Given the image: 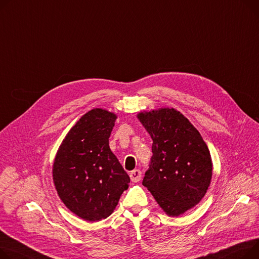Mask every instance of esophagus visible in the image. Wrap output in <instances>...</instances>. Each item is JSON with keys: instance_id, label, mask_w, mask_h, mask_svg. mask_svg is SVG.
Returning a JSON list of instances; mask_svg holds the SVG:
<instances>
[{"instance_id": "34e87169", "label": "esophagus", "mask_w": 259, "mask_h": 259, "mask_svg": "<svg viewBox=\"0 0 259 259\" xmlns=\"http://www.w3.org/2000/svg\"><path fill=\"white\" fill-rule=\"evenodd\" d=\"M130 178L133 182H139L142 179V171L140 169H134L130 173Z\"/></svg>"}]
</instances>
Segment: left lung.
Returning a JSON list of instances; mask_svg holds the SVG:
<instances>
[{"label":"left lung","mask_w":259,"mask_h":259,"mask_svg":"<svg viewBox=\"0 0 259 259\" xmlns=\"http://www.w3.org/2000/svg\"><path fill=\"white\" fill-rule=\"evenodd\" d=\"M137 116L153 141L143 185L168 215L178 217L207 192L212 175L209 150L199 131L173 108Z\"/></svg>","instance_id":"8db88e82"}]
</instances>
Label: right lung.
<instances>
[{"label": "right lung", "instance_id": "add662e5", "mask_svg": "<svg viewBox=\"0 0 259 259\" xmlns=\"http://www.w3.org/2000/svg\"><path fill=\"white\" fill-rule=\"evenodd\" d=\"M115 118L100 108L84 114L65 136L54 161L60 199L90 222L108 218L129 186L128 174L109 148Z\"/></svg>", "mask_w": 259, "mask_h": 259}]
</instances>
